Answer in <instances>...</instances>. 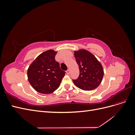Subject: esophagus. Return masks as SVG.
Listing matches in <instances>:
<instances>
[{
	"label": "esophagus",
	"instance_id": "1",
	"mask_svg": "<svg viewBox=\"0 0 135 135\" xmlns=\"http://www.w3.org/2000/svg\"><path fill=\"white\" fill-rule=\"evenodd\" d=\"M66 73L67 74H69L70 73V70H69V69H68V70L66 71Z\"/></svg>",
	"mask_w": 135,
	"mask_h": 135
}]
</instances>
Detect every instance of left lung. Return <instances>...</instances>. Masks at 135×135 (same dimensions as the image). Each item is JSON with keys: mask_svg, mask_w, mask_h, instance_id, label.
Returning <instances> with one entry per match:
<instances>
[{"mask_svg": "<svg viewBox=\"0 0 135 135\" xmlns=\"http://www.w3.org/2000/svg\"><path fill=\"white\" fill-rule=\"evenodd\" d=\"M74 55L80 71L78 78L73 80L75 86L84 91L96 89L104 74L101 64L92 53L84 49L74 51Z\"/></svg>", "mask_w": 135, "mask_h": 135, "instance_id": "1", "label": "left lung"}]
</instances>
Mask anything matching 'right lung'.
Returning <instances> with one entry per match:
<instances>
[{"label":"right lung","mask_w":135,"mask_h":135,"mask_svg":"<svg viewBox=\"0 0 135 135\" xmlns=\"http://www.w3.org/2000/svg\"><path fill=\"white\" fill-rule=\"evenodd\" d=\"M57 52L49 50L39 55L28 67L27 78L30 84L35 91L50 94L57 89L65 72L60 69L55 60Z\"/></svg>","instance_id":"add662e5"}]
</instances>
